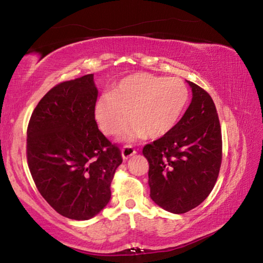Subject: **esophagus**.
<instances>
[{"instance_id":"obj_1","label":"esophagus","mask_w":263,"mask_h":263,"mask_svg":"<svg viewBox=\"0 0 263 263\" xmlns=\"http://www.w3.org/2000/svg\"><path fill=\"white\" fill-rule=\"evenodd\" d=\"M136 153H137L136 149L133 148L132 146H128V145L124 146L123 149H122V157H123L124 160H127L128 158H131L132 155H135Z\"/></svg>"}]
</instances>
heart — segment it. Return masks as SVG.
I'll return each instance as SVG.
<instances>
[{"mask_svg": "<svg viewBox=\"0 0 263 263\" xmlns=\"http://www.w3.org/2000/svg\"><path fill=\"white\" fill-rule=\"evenodd\" d=\"M189 89L177 78L137 73L115 84L108 95L99 99L95 117L106 136H115L135 119L124 139L135 140L147 135L160 138L173 131L189 103Z\"/></svg>", "mask_w": 263, "mask_h": 263, "instance_id": "obj_1", "label": "heart"}]
</instances>
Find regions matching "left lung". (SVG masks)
<instances>
[{
    "label": "left lung",
    "mask_w": 263,
    "mask_h": 263,
    "mask_svg": "<svg viewBox=\"0 0 263 263\" xmlns=\"http://www.w3.org/2000/svg\"><path fill=\"white\" fill-rule=\"evenodd\" d=\"M193 100L168 135L145 145L151 198L173 213L198 206L211 193L222 157L220 123L211 96L188 81Z\"/></svg>",
    "instance_id": "left-lung-1"
}]
</instances>
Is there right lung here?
<instances>
[{"instance_id":"1","label":"right lung","mask_w":263,"mask_h":263,"mask_svg":"<svg viewBox=\"0 0 263 263\" xmlns=\"http://www.w3.org/2000/svg\"><path fill=\"white\" fill-rule=\"evenodd\" d=\"M99 90L88 74L53 87L28 125L26 158L35 186L61 216L87 220L109 203L121 149L95 121Z\"/></svg>"}]
</instances>
